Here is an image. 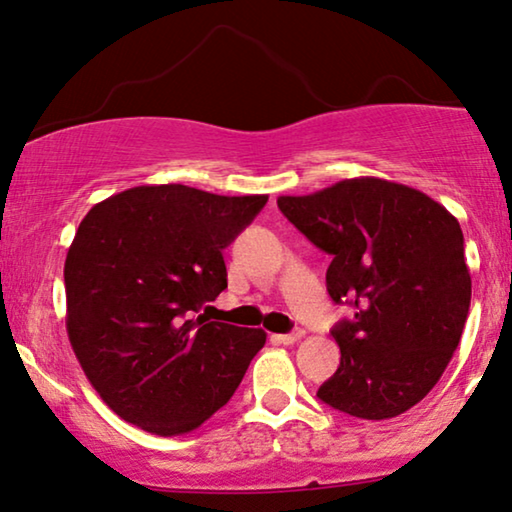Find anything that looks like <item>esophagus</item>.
Listing matches in <instances>:
<instances>
[{
	"instance_id": "1",
	"label": "esophagus",
	"mask_w": 512,
	"mask_h": 512,
	"mask_svg": "<svg viewBox=\"0 0 512 512\" xmlns=\"http://www.w3.org/2000/svg\"><path fill=\"white\" fill-rule=\"evenodd\" d=\"M304 334H306L304 329H294V331H290V334H278V336H273V338H276V341L283 343V345H292V343L301 341V338H304Z\"/></svg>"
}]
</instances>
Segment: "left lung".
Instances as JSON below:
<instances>
[{"label":"left lung","mask_w":512,"mask_h":512,"mask_svg":"<svg viewBox=\"0 0 512 512\" xmlns=\"http://www.w3.org/2000/svg\"><path fill=\"white\" fill-rule=\"evenodd\" d=\"M278 208L331 255L327 292L355 308L331 329L341 364L318 397L362 420H390L443 376L471 304L455 215L415 187L348 178Z\"/></svg>","instance_id":"left-lung-1"}]
</instances>
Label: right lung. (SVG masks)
<instances>
[{"instance_id": "add662e5", "label": "right lung", "mask_w": 512, "mask_h": 512, "mask_svg": "<svg viewBox=\"0 0 512 512\" xmlns=\"http://www.w3.org/2000/svg\"><path fill=\"white\" fill-rule=\"evenodd\" d=\"M266 199L139 185L99 201L78 225L64 262L67 334L122 420L178 436L232 399L266 334L192 315L227 287L222 250Z\"/></svg>"}]
</instances>
